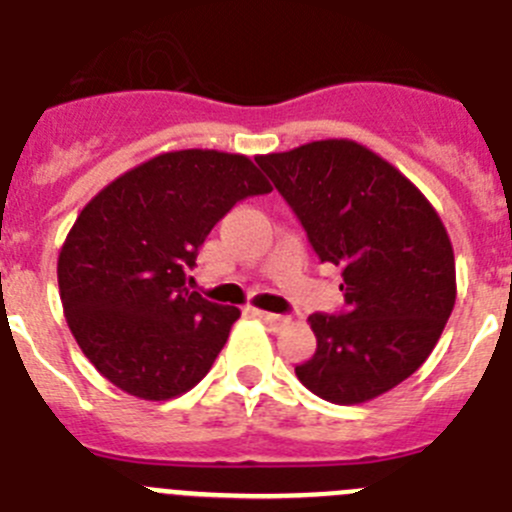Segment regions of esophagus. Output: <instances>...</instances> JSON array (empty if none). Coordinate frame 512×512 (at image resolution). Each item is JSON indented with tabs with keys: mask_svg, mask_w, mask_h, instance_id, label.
<instances>
[{
	"mask_svg": "<svg viewBox=\"0 0 512 512\" xmlns=\"http://www.w3.org/2000/svg\"><path fill=\"white\" fill-rule=\"evenodd\" d=\"M253 314H256L259 320H264L266 325L271 327V330H281V327H287V325H289V317H284V314L264 312V309H253Z\"/></svg>",
	"mask_w": 512,
	"mask_h": 512,
	"instance_id": "1",
	"label": "esophagus"
}]
</instances>
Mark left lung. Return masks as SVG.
Here are the masks:
<instances>
[{
  "label": "left lung",
  "instance_id": "left-lung-1",
  "mask_svg": "<svg viewBox=\"0 0 512 512\" xmlns=\"http://www.w3.org/2000/svg\"><path fill=\"white\" fill-rule=\"evenodd\" d=\"M320 261L342 269L345 314H309L299 381L330 403L373 401L421 368L457 299L449 233L424 192L353 139L259 154Z\"/></svg>",
  "mask_w": 512,
  "mask_h": 512
}]
</instances>
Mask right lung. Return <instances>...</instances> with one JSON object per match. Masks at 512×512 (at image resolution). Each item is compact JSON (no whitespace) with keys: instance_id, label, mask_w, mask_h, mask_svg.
<instances>
[{"instance_id":"1","label":"right lung","mask_w":512,"mask_h":512,"mask_svg":"<svg viewBox=\"0 0 512 512\" xmlns=\"http://www.w3.org/2000/svg\"><path fill=\"white\" fill-rule=\"evenodd\" d=\"M271 192L246 154L162 152L88 200L58 256L65 322L93 368L129 396L198 386L238 307L187 289L198 248L238 200Z\"/></svg>"}]
</instances>
